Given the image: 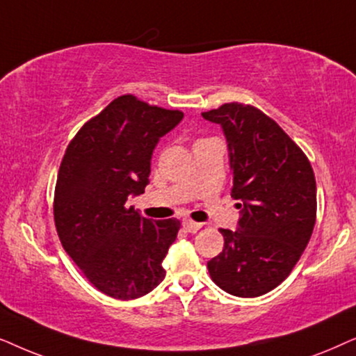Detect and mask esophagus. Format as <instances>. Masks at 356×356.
I'll list each match as a JSON object with an SVG mask.
<instances>
[{
	"label": "esophagus",
	"mask_w": 356,
	"mask_h": 356,
	"mask_svg": "<svg viewBox=\"0 0 356 356\" xmlns=\"http://www.w3.org/2000/svg\"><path fill=\"white\" fill-rule=\"evenodd\" d=\"M182 226H184V229L188 231V233H197V231L200 229L203 225H202V222H197V221H192V220H184Z\"/></svg>",
	"instance_id": "1"
}]
</instances>
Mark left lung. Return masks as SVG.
<instances>
[{
  "label": "left lung",
  "mask_w": 356,
  "mask_h": 356,
  "mask_svg": "<svg viewBox=\"0 0 356 356\" xmlns=\"http://www.w3.org/2000/svg\"><path fill=\"white\" fill-rule=\"evenodd\" d=\"M220 123L229 148L231 197L243 208L238 231L220 229L225 248L207 264L211 280L234 296L272 291L291 273L316 225L309 159L273 118L250 104L203 112Z\"/></svg>",
  "instance_id": "left-lung-1"
}]
</instances>
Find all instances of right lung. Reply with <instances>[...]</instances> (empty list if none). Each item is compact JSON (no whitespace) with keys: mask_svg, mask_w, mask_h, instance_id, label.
<instances>
[{"mask_svg":"<svg viewBox=\"0 0 356 356\" xmlns=\"http://www.w3.org/2000/svg\"><path fill=\"white\" fill-rule=\"evenodd\" d=\"M184 112L113 99L79 129L61 159L54 197L60 243L84 277L115 300H135L163 282V260L181 221L149 220L127 205L149 182L151 154Z\"/></svg>","mask_w":356,"mask_h":356,"instance_id":"obj_1","label":"right lung"}]
</instances>
